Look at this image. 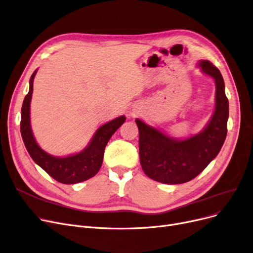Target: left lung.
Listing matches in <instances>:
<instances>
[{"instance_id":"obj_1","label":"left lung","mask_w":253,"mask_h":253,"mask_svg":"<svg viewBox=\"0 0 253 253\" xmlns=\"http://www.w3.org/2000/svg\"><path fill=\"white\" fill-rule=\"evenodd\" d=\"M202 71L216 84L215 112L201 133L177 140L148 126L139 119V160L149 178L164 184H182L194 179L217 155L226 137L228 100L222 75L209 61L200 62Z\"/></svg>"}]
</instances>
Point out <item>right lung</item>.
Segmentation results:
<instances>
[{"label": "right lung", "mask_w": 253, "mask_h": 253, "mask_svg": "<svg viewBox=\"0 0 253 253\" xmlns=\"http://www.w3.org/2000/svg\"><path fill=\"white\" fill-rule=\"evenodd\" d=\"M36 72L37 70L31 76L30 90L21 106L20 118L21 137L30 156L51 178L63 184H75L94 177L102 166L104 149L109 138L125 122L126 118L121 116L98 128L89 146L79 154L64 158L49 155L37 145L30 123V103L33 93V81Z\"/></svg>", "instance_id": "obj_1"}]
</instances>
